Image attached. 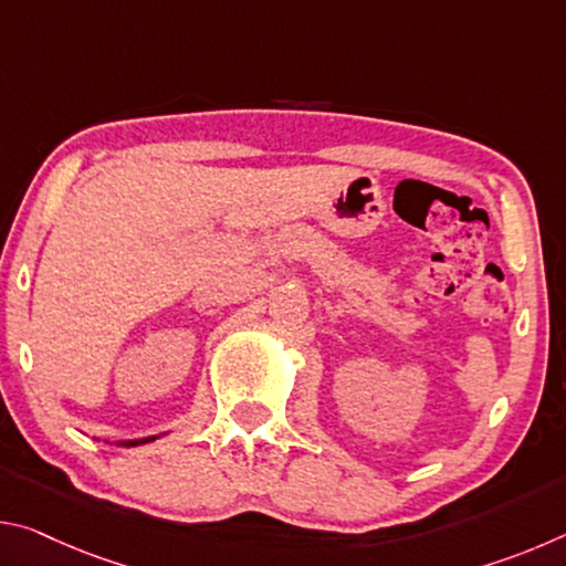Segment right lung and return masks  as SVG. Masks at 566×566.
Listing matches in <instances>:
<instances>
[{
	"instance_id": "right-lung-1",
	"label": "right lung",
	"mask_w": 566,
	"mask_h": 566,
	"mask_svg": "<svg viewBox=\"0 0 566 566\" xmlns=\"http://www.w3.org/2000/svg\"><path fill=\"white\" fill-rule=\"evenodd\" d=\"M167 434V432H165ZM161 434H151V437H142V439H124V442H117V447H137V444H147V442H155Z\"/></svg>"
}]
</instances>
